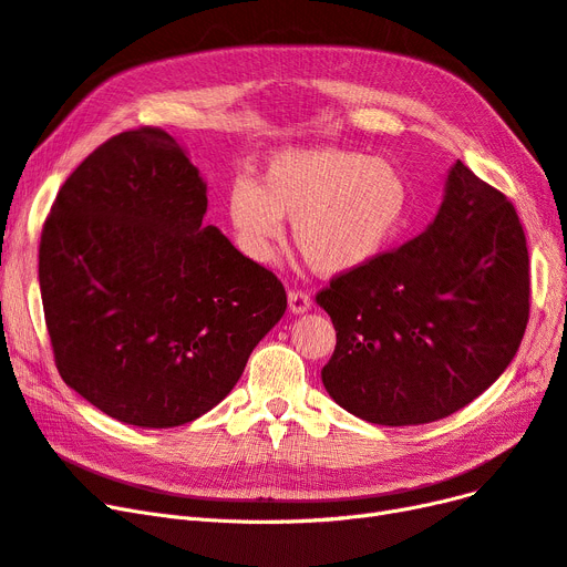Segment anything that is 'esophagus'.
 Returning <instances> with one entry per match:
<instances>
[{
	"instance_id": "esophagus-1",
	"label": "esophagus",
	"mask_w": 567,
	"mask_h": 567,
	"mask_svg": "<svg viewBox=\"0 0 567 567\" xmlns=\"http://www.w3.org/2000/svg\"><path fill=\"white\" fill-rule=\"evenodd\" d=\"M288 307L292 315H305L307 309H311V298L307 290H290L288 292Z\"/></svg>"
}]
</instances>
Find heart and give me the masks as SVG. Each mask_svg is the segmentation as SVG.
Returning <instances> with one entry per match:
<instances>
[{
    "label": "heart",
    "mask_w": 567,
    "mask_h": 567,
    "mask_svg": "<svg viewBox=\"0 0 567 567\" xmlns=\"http://www.w3.org/2000/svg\"><path fill=\"white\" fill-rule=\"evenodd\" d=\"M413 210L405 171L357 150H284L260 185L237 178L227 216L248 258L267 262L292 220V241L321 275L336 277L373 262L396 241Z\"/></svg>",
    "instance_id": "heart-1"
}]
</instances>
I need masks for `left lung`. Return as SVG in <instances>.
<instances>
[{"instance_id": "obj_1", "label": "left lung", "mask_w": 567, "mask_h": 567, "mask_svg": "<svg viewBox=\"0 0 567 567\" xmlns=\"http://www.w3.org/2000/svg\"><path fill=\"white\" fill-rule=\"evenodd\" d=\"M317 302L338 336L321 380L347 413L384 426L453 415L504 373L528 326L516 208L455 162L434 223L333 277Z\"/></svg>"}]
</instances>
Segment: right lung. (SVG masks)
Masks as SVG:
<instances>
[{
	"label": "right lung",
	"instance_id": "right-lung-1",
	"mask_svg": "<svg viewBox=\"0 0 567 567\" xmlns=\"http://www.w3.org/2000/svg\"><path fill=\"white\" fill-rule=\"evenodd\" d=\"M173 135H114L72 171L39 244L55 368L105 415L181 426L218 405L286 311L281 281L204 225Z\"/></svg>",
	"mask_w": 567,
	"mask_h": 567
}]
</instances>
